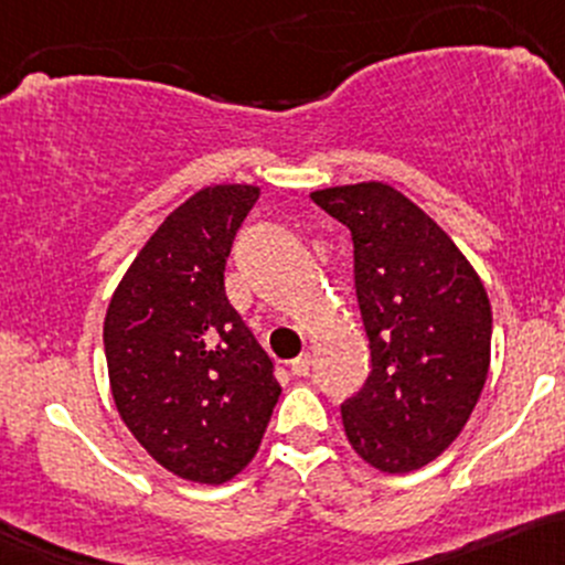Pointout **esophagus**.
Instances as JSON below:
<instances>
[{"label": "esophagus", "mask_w": 565, "mask_h": 565, "mask_svg": "<svg viewBox=\"0 0 565 565\" xmlns=\"http://www.w3.org/2000/svg\"><path fill=\"white\" fill-rule=\"evenodd\" d=\"M289 370H292V375L297 377H306L308 373H311V356L308 353H302V356H297L289 362Z\"/></svg>", "instance_id": "obj_1"}]
</instances>
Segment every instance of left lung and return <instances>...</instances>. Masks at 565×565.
I'll use <instances>...</instances> for the list:
<instances>
[{"mask_svg":"<svg viewBox=\"0 0 565 565\" xmlns=\"http://www.w3.org/2000/svg\"><path fill=\"white\" fill-rule=\"evenodd\" d=\"M353 241V289L370 375L340 405L351 448L413 472L461 434L491 364V302L448 233L383 182L311 192Z\"/></svg>","mask_w":565,"mask_h":565,"instance_id":"8db88e82","label":"left lung"}]
</instances>
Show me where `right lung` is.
<instances>
[{"label":"right lung","instance_id":"add662e5","mask_svg":"<svg viewBox=\"0 0 565 565\" xmlns=\"http://www.w3.org/2000/svg\"><path fill=\"white\" fill-rule=\"evenodd\" d=\"M252 184L184 201L134 259L104 319L111 396L160 467L220 486L257 454L281 386L225 295V265Z\"/></svg>","mask_w":565,"mask_h":565}]
</instances>
